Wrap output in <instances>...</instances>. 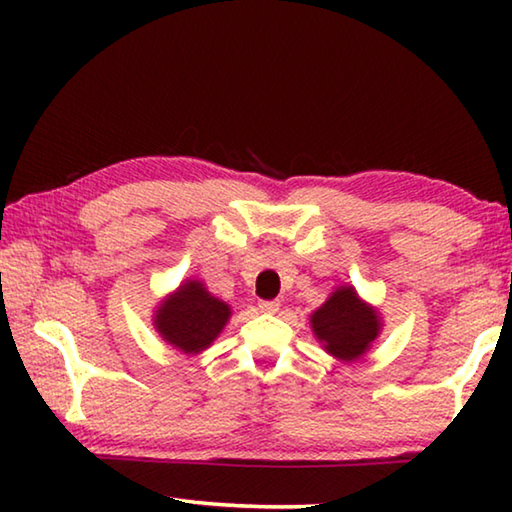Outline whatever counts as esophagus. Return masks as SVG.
<instances>
[{"mask_svg": "<svg viewBox=\"0 0 512 512\" xmlns=\"http://www.w3.org/2000/svg\"><path fill=\"white\" fill-rule=\"evenodd\" d=\"M259 309L264 314H275V311H280V300H259Z\"/></svg>", "mask_w": 512, "mask_h": 512, "instance_id": "1", "label": "esophagus"}]
</instances>
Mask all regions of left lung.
Returning a JSON list of instances; mask_svg holds the SVG:
<instances>
[{
	"mask_svg": "<svg viewBox=\"0 0 512 512\" xmlns=\"http://www.w3.org/2000/svg\"><path fill=\"white\" fill-rule=\"evenodd\" d=\"M311 329L332 357L357 361L381 332L377 309L366 305L354 287H339L311 314Z\"/></svg>",
	"mask_w": 512,
	"mask_h": 512,
	"instance_id": "8db88e82",
	"label": "left lung"
}]
</instances>
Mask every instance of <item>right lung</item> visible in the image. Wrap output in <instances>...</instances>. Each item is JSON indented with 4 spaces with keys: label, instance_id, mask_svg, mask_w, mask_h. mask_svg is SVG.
<instances>
[{
    "label": "right lung",
    "instance_id": "add662e5",
    "mask_svg": "<svg viewBox=\"0 0 512 512\" xmlns=\"http://www.w3.org/2000/svg\"><path fill=\"white\" fill-rule=\"evenodd\" d=\"M230 314V307L214 298L203 282L187 280L160 302L153 325L173 348L185 354H198L210 348Z\"/></svg>",
    "mask_w": 512,
    "mask_h": 512
}]
</instances>
